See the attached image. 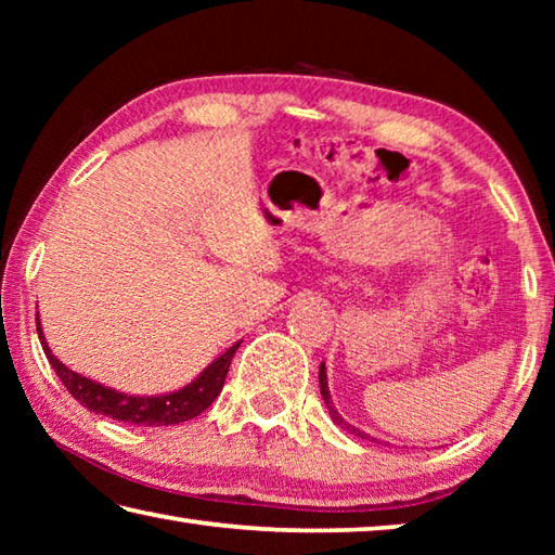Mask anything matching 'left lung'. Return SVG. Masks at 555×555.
I'll use <instances>...</instances> for the list:
<instances>
[{
	"label": "left lung",
	"instance_id": "8db88e82",
	"mask_svg": "<svg viewBox=\"0 0 555 555\" xmlns=\"http://www.w3.org/2000/svg\"><path fill=\"white\" fill-rule=\"evenodd\" d=\"M318 379H321V393H323V401H325V406H327V411H331V418L335 421L337 426L340 428H345L347 434H352V436H357V438H364V440H374V443H379L377 438H370L367 434H362L360 428H354V426H350L347 424V421L340 416V413H337V409L333 406V401H331V391H327V374H325V364H321V372H318Z\"/></svg>",
	"mask_w": 555,
	"mask_h": 555
}]
</instances>
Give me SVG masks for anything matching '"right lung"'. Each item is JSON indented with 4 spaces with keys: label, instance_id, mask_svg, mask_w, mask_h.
I'll use <instances>...</instances> for the list:
<instances>
[{
    "label": "right lung",
    "instance_id": "obj_1",
    "mask_svg": "<svg viewBox=\"0 0 555 555\" xmlns=\"http://www.w3.org/2000/svg\"><path fill=\"white\" fill-rule=\"evenodd\" d=\"M36 333H39L41 347L46 357H49L51 367L59 374L63 387L70 391V397L75 401H80V406H86L92 413H105L109 418L125 421V424L134 426H173L201 416V413L220 397L230 362L240 347V343L232 345L228 352H222L218 360L210 362L208 367L198 374V379L185 384L183 389L171 393H158V397H134V393H121L117 389H109L105 384L92 382L88 377H82V374L65 367L59 357L51 352L49 343H46L39 318H36Z\"/></svg>",
    "mask_w": 555,
    "mask_h": 555
}]
</instances>
